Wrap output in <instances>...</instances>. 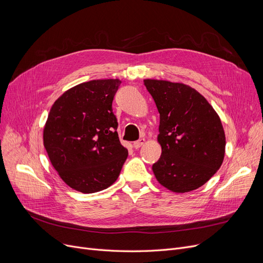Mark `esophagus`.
Listing matches in <instances>:
<instances>
[{"instance_id": "1", "label": "esophagus", "mask_w": 263, "mask_h": 263, "mask_svg": "<svg viewBox=\"0 0 263 263\" xmlns=\"http://www.w3.org/2000/svg\"><path fill=\"white\" fill-rule=\"evenodd\" d=\"M145 142H146L145 139H140L139 141H136V142L133 143V147H134L135 149H139L140 147H142V146L145 144Z\"/></svg>"}]
</instances>
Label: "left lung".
I'll return each instance as SVG.
<instances>
[{
  "instance_id": "obj_1",
  "label": "left lung",
  "mask_w": 263,
  "mask_h": 263,
  "mask_svg": "<svg viewBox=\"0 0 263 263\" xmlns=\"http://www.w3.org/2000/svg\"><path fill=\"white\" fill-rule=\"evenodd\" d=\"M160 113V160L153 171L161 185L187 193L203 185L220 167L226 137L222 121L202 95L183 83L146 79Z\"/></svg>"
}]
</instances>
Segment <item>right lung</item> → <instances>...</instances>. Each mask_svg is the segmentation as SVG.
<instances>
[{
	"label": "right lung",
	"mask_w": 263,
	"mask_h": 263,
	"mask_svg": "<svg viewBox=\"0 0 263 263\" xmlns=\"http://www.w3.org/2000/svg\"><path fill=\"white\" fill-rule=\"evenodd\" d=\"M119 79L92 80L66 90L52 105L44 128V146L62 180L81 193L112 185L128 149L117 133L112 102Z\"/></svg>",
	"instance_id": "1"
}]
</instances>
